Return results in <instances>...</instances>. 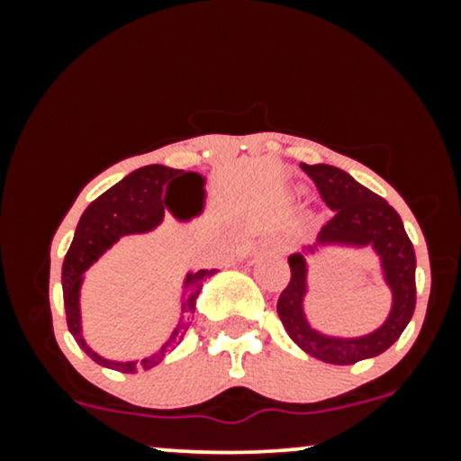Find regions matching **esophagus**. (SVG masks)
<instances>
[{"instance_id":"1","label":"esophagus","mask_w":461,"mask_h":461,"mask_svg":"<svg viewBox=\"0 0 461 461\" xmlns=\"http://www.w3.org/2000/svg\"><path fill=\"white\" fill-rule=\"evenodd\" d=\"M288 249H290V245H288V242H285V240L277 242V251H279V253H285V251H288Z\"/></svg>"}]
</instances>
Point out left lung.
Wrapping results in <instances>:
<instances>
[{
    "mask_svg": "<svg viewBox=\"0 0 461 461\" xmlns=\"http://www.w3.org/2000/svg\"><path fill=\"white\" fill-rule=\"evenodd\" d=\"M301 168L316 184L321 199L333 210L331 219L322 225L316 245H370L382 260L384 279L393 290V310L379 330L359 338L325 336L305 319L308 264L303 253H293L288 258L290 282L277 301V314L285 331L308 356L347 366L384 353L399 340L410 322L416 308L414 245L407 238L403 221L393 205L356 182L342 168L305 162H301Z\"/></svg>",
    "mask_w": 461,
    "mask_h": 461,
    "instance_id": "obj_1",
    "label": "left lung"
}]
</instances>
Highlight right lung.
Here are the masks:
<instances>
[{"instance_id":"1","label":"right lung","mask_w":461,"mask_h":461,"mask_svg":"<svg viewBox=\"0 0 461 461\" xmlns=\"http://www.w3.org/2000/svg\"><path fill=\"white\" fill-rule=\"evenodd\" d=\"M179 179H190V182L201 184V176L197 173H184L177 168L162 167V164H149V167L136 168L128 177L121 179L113 188L105 190L97 199L84 210L82 219L76 227V236H73L71 247H68L65 262H62V294H65V312H67V325L71 336L86 353L93 362L102 364L105 368L121 370V373H136V370H149L156 364L162 362L168 348L179 345L184 333L190 327V314L194 312V301L203 285V279H208L212 271H197L186 275V293L182 299V316H179L177 327L173 330L171 338L158 348L149 357L140 359V362H113L105 359L93 351L82 338V316H79V288H82V275L97 262L99 258L108 251L110 247L119 240L121 236L128 234H142V231H151L153 227L162 223L164 203L168 205V197L162 199L164 186L168 188Z\"/></svg>"}]
</instances>
